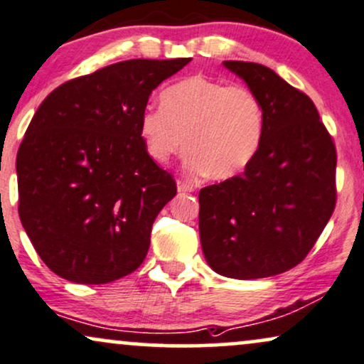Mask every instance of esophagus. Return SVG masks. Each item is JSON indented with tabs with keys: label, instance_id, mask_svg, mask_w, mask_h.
Segmentation results:
<instances>
[{
	"label": "esophagus",
	"instance_id": "obj_1",
	"mask_svg": "<svg viewBox=\"0 0 364 364\" xmlns=\"http://www.w3.org/2000/svg\"><path fill=\"white\" fill-rule=\"evenodd\" d=\"M176 188H178L179 193H191V191H195V186L190 185V183H185V181H178Z\"/></svg>",
	"mask_w": 364,
	"mask_h": 364
}]
</instances>
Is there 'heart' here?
Segmentation results:
<instances>
[{
  "mask_svg": "<svg viewBox=\"0 0 364 364\" xmlns=\"http://www.w3.org/2000/svg\"><path fill=\"white\" fill-rule=\"evenodd\" d=\"M147 154L166 164L186 149L185 168L224 181L242 173L259 151L264 110L249 87L190 76L161 93V108L139 117Z\"/></svg>",
  "mask_w": 364,
  "mask_h": 364,
  "instance_id": "obj_1",
  "label": "heart"
}]
</instances>
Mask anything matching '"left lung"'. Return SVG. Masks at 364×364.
Here are the masks:
<instances>
[{"label": "left lung", "instance_id": "left-lung-1", "mask_svg": "<svg viewBox=\"0 0 364 364\" xmlns=\"http://www.w3.org/2000/svg\"><path fill=\"white\" fill-rule=\"evenodd\" d=\"M264 110L242 174L200 190V240L215 273L257 279L304 261L336 207V147L312 100L273 69L225 60Z\"/></svg>", "mask_w": 364, "mask_h": 364}]
</instances>
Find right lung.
I'll return each mask as SVG.
<instances>
[{"label":"right lung","mask_w":364,"mask_h":364,"mask_svg":"<svg viewBox=\"0 0 364 364\" xmlns=\"http://www.w3.org/2000/svg\"><path fill=\"white\" fill-rule=\"evenodd\" d=\"M190 60H122L55 87L35 112L16 154L18 213L60 278L103 284L142 264L176 183L147 154L139 117Z\"/></svg>","instance_id":"obj_1"}]
</instances>
